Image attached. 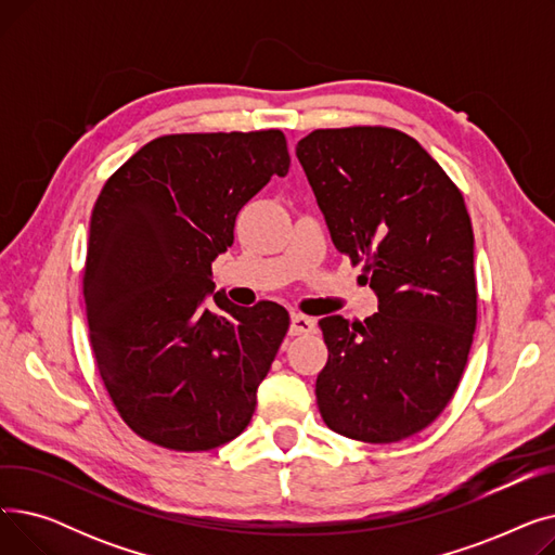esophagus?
Instances as JSON below:
<instances>
[{"label": "esophagus", "mask_w": 555, "mask_h": 555, "mask_svg": "<svg viewBox=\"0 0 555 555\" xmlns=\"http://www.w3.org/2000/svg\"><path fill=\"white\" fill-rule=\"evenodd\" d=\"M314 319L306 314H293L289 317V335H308L314 331Z\"/></svg>", "instance_id": "obj_1"}]
</instances>
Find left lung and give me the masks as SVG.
<instances>
[{"label": "left lung", "instance_id": "left-lung-1", "mask_svg": "<svg viewBox=\"0 0 555 555\" xmlns=\"http://www.w3.org/2000/svg\"><path fill=\"white\" fill-rule=\"evenodd\" d=\"M333 245L364 260L377 295L364 322H319L324 423L348 439L396 443L452 400L477 326L475 236L461 191L423 145L393 128L314 130L297 143Z\"/></svg>", "mask_w": 555, "mask_h": 555}]
</instances>
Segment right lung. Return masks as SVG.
Returning a JSON list of instances; mask_svg holds the SVG:
<instances>
[{"label":"right lung","mask_w":555,"mask_h":555,"mask_svg":"<svg viewBox=\"0 0 555 555\" xmlns=\"http://www.w3.org/2000/svg\"><path fill=\"white\" fill-rule=\"evenodd\" d=\"M287 168L281 130L166 134L105 182L82 295L103 385L141 439L207 452L249 425L289 317L214 293L211 262L233 245L238 211Z\"/></svg>","instance_id":"right-lung-1"}]
</instances>
